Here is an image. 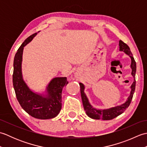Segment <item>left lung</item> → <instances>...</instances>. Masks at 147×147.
Returning a JSON list of instances; mask_svg holds the SVG:
<instances>
[{"label":"left lung","instance_id":"obj_1","mask_svg":"<svg viewBox=\"0 0 147 147\" xmlns=\"http://www.w3.org/2000/svg\"><path fill=\"white\" fill-rule=\"evenodd\" d=\"M119 51H123L126 53V54L128 55L131 59V67L132 69L131 74L133 76L135 77V73L136 71V64L135 61L132 53L131 52V50L126 43L123 42L122 40H119ZM80 91H81V95H82V99L83 102V105L84 107V109L86 111V114L88 115L90 117L94 119H102V120H111L115 117H117L122 113H123L124 111L129 107V105L131 104V102L132 100L133 96L135 90V86H136V80H134V82L131 86V93L130 95L127 98V100L124 103V104L121 105L117 107H112L109 109H104V110H98L93 107V106L90 104L87 98L85 93H84V89L85 86L82 83H80Z\"/></svg>","mask_w":147,"mask_h":147}]
</instances>
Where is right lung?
<instances>
[{
    "label": "right lung",
    "mask_w": 147,
    "mask_h": 147,
    "mask_svg": "<svg viewBox=\"0 0 147 147\" xmlns=\"http://www.w3.org/2000/svg\"><path fill=\"white\" fill-rule=\"evenodd\" d=\"M37 34L27 38L18 49L14 59L12 83L18 100L28 114L39 119H48L57 116L62 107V90L68 83L67 78H55L47 87L48 95L42 96L33 93L23 80L21 73L22 55L24 47Z\"/></svg>",
    "instance_id": "1"
}]
</instances>
